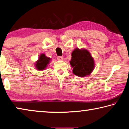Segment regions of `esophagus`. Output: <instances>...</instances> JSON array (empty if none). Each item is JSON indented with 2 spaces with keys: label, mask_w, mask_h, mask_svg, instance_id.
<instances>
[{
  "label": "esophagus",
  "mask_w": 129,
  "mask_h": 129,
  "mask_svg": "<svg viewBox=\"0 0 129 129\" xmlns=\"http://www.w3.org/2000/svg\"><path fill=\"white\" fill-rule=\"evenodd\" d=\"M57 60L58 61H62L63 60V57H62V56H58L57 57Z\"/></svg>",
  "instance_id": "obj_1"
}]
</instances>
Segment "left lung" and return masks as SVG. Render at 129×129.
<instances>
[{"mask_svg": "<svg viewBox=\"0 0 129 129\" xmlns=\"http://www.w3.org/2000/svg\"><path fill=\"white\" fill-rule=\"evenodd\" d=\"M70 64L73 68V73L78 77L90 75L94 68V60L86 49H75L72 53Z\"/></svg>", "mask_w": 129, "mask_h": 129, "instance_id": "left-lung-1", "label": "left lung"}]
</instances>
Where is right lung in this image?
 <instances>
[{
  "instance_id": "add662e5",
  "label": "right lung",
  "mask_w": 129,
  "mask_h": 129,
  "mask_svg": "<svg viewBox=\"0 0 129 129\" xmlns=\"http://www.w3.org/2000/svg\"><path fill=\"white\" fill-rule=\"evenodd\" d=\"M51 58L45 55L44 54H41L39 57L38 61H36L35 64L37 69L38 70H44L47 67V64H49V62Z\"/></svg>"
}]
</instances>
